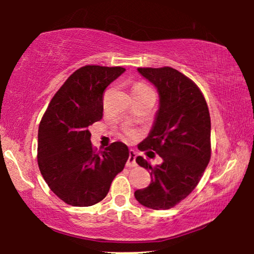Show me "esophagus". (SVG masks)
<instances>
[{"label":"esophagus","instance_id":"1","mask_svg":"<svg viewBox=\"0 0 254 254\" xmlns=\"http://www.w3.org/2000/svg\"><path fill=\"white\" fill-rule=\"evenodd\" d=\"M135 158H136V154H135L134 150H130L129 151V157H128V161H127V166L128 168H134V166H136V161H135Z\"/></svg>","mask_w":254,"mask_h":254}]
</instances>
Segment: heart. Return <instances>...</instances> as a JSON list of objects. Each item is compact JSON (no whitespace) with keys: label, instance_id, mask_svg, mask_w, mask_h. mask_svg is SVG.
<instances>
[{"label":"heart","instance_id":"heart-1","mask_svg":"<svg viewBox=\"0 0 254 254\" xmlns=\"http://www.w3.org/2000/svg\"><path fill=\"white\" fill-rule=\"evenodd\" d=\"M141 86H144V85H142V84H137V85H135L134 86V89H136V88H141ZM125 134L127 135L128 137H130V138H134L135 137V131L133 130V129H130V128H126V129H125Z\"/></svg>","mask_w":254,"mask_h":254}]
</instances>
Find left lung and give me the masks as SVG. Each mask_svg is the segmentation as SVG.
Returning <instances> with one entry per match:
<instances>
[{
	"label": "left lung",
	"instance_id": "left-lung-1",
	"mask_svg": "<svg viewBox=\"0 0 254 254\" xmlns=\"http://www.w3.org/2000/svg\"><path fill=\"white\" fill-rule=\"evenodd\" d=\"M137 70L156 86L159 95L154 125L137 148L155 151L163 163L152 166L137 156V164L150 171L151 183L145 189L135 190L134 195L144 207L170 209L195 189L209 163V110L195 83L176 69Z\"/></svg>",
	"mask_w": 254,
	"mask_h": 254
}]
</instances>
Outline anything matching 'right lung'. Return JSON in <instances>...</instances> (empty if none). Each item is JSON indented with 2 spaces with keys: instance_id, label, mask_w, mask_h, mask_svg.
Segmentation results:
<instances>
[{
  "instance_id": "add662e5",
  "label": "right lung",
  "mask_w": 254,
  "mask_h": 254,
  "mask_svg": "<svg viewBox=\"0 0 254 254\" xmlns=\"http://www.w3.org/2000/svg\"><path fill=\"white\" fill-rule=\"evenodd\" d=\"M126 69L84 65L58 90L38 129V165L52 192L65 203L89 207L107 195L129 151L123 142L96 151L89 126L103 118L105 89Z\"/></svg>"
}]
</instances>
